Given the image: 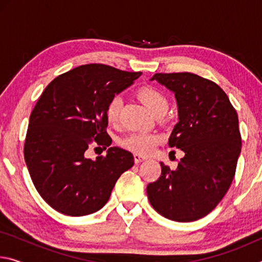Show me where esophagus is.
<instances>
[{
  "label": "esophagus",
  "instance_id": "obj_1",
  "mask_svg": "<svg viewBox=\"0 0 262 262\" xmlns=\"http://www.w3.org/2000/svg\"><path fill=\"white\" fill-rule=\"evenodd\" d=\"M144 159H147V157H145V156H142V155H140V154H134V161H135V163H136V164H137V163L143 162Z\"/></svg>",
  "mask_w": 262,
  "mask_h": 262
}]
</instances>
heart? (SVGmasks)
Listing matches in <instances>:
<instances>
[{"instance_id":"heart-1","label":"heart","mask_w":262,"mask_h":262,"mask_svg":"<svg viewBox=\"0 0 262 262\" xmlns=\"http://www.w3.org/2000/svg\"><path fill=\"white\" fill-rule=\"evenodd\" d=\"M140 100L147 106L150 112L156 114L159 111L167 110V99L162 91L154 86H144L141 88L137 92ZM122 100L119 96H114L108 101L106 106V119L110 125H117L120 118ZM162 141V136L156 133H144V132H133L130 134L126 135L120 140V144L122 148L135 154L147 155L151 152L156 148V145Z\"/></svg>"}]
</instances>
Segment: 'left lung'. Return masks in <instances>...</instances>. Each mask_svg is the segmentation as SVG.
Masks as SVG:
<instances>
[{"instance_id":"obj_1","label":"left lung","mask_w":262,"mask_h":262,"mask_svg":"<svg viewBox=\"0 0 262 262\" xmlns=\"http://www.w3.org/2000/svg\"><path fill=\"white\" fill-rule=\"evenodd\" d=\"M174 92L179 122L168 139L185 152L178 167L161 163L147 186L150 205L177 222L200 220L215 209L231 185L242 150L238 115L215 82L193 73H157L151 78Z\"/></svg>"}]
</instances>
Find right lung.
Masks as SVG:
<instances>
[{"instance_id": "right-lung-1", "label": "right lung", "mask_w": 262, "mask_h": 262, "mask_svg": "<svg viewBox=\"0 0 262 262\" xmlns=\"http://www.w3.org/2000/svg\"><path fill=\"white\" fill-rule=\"evenodd\" d=\"M141 72L100 63L83 64L48 84L30 115L24 158L40 196L68 216L99 210L115 183L134 165L132 152L111 147L96 161L85 157L92 143L110 147L106 106Z\"/></svg>"}]
</instances>
